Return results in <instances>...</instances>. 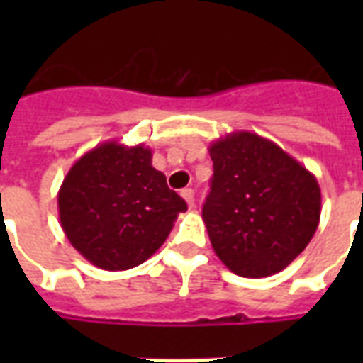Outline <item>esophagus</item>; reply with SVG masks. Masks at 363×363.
Instances as JSON below:
<instances>
[{
  "instance_id": "esophagus-1",
  "label": "esophagus",
  "mask_w": 363,
  "mask_h": 363,
  "mask_svg": "<svg viewBox=\"0 0 363 363\" xmlns=\"http://www.w3.org/2000/svg\"><path fill=\"white\" fill-rule=\"evenodd\" d=\"M181 196L184 198V201L188 203V207H192V205H194V190H192V188H184V190L181 192Z\"/></svg>"
}]
</instances>
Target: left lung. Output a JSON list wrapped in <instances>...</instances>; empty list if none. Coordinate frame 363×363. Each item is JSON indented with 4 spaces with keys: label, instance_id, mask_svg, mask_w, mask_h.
Here are the masks:
<instances>
[{
    "label": "left lung",
    "instance_id": "1",
    "mask_svg": "<svg viewBox=\"0 0 363 363\" xmlns=\"http://www.w3.org/2000/svg\"><path fill=\"white\" fill-rule=\"evenodd\" d=\"M209 154L215 173L201 216L216 256L239 277L275 275L303 252L318 228L316 177L250 131L216 139Z\"/></svg>",
    "mask_w": 363,
    "mask_h": 363
}]
</instances>
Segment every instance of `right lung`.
<instances>
[{"mask_svg": "<svg viewBox=\"0 0 363 363\" xmlns=\"http://www.w3.org/2000/svg\"><path fill=\"white\" fill-rule=\"evenodd\" d=\"M186 201L152 167V150L118 141L77 160L58 192L62 230L75 250L99 269L143 264L167 239Z\"/></svg>", "mask_w": 363, "mask_h": 363, "instance_id": "1", "label": "right lung"}]
</instances>
